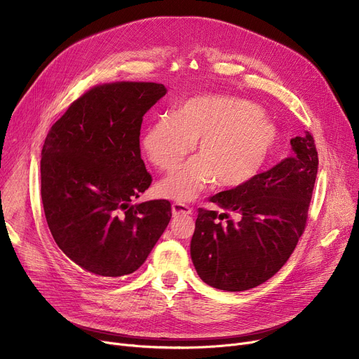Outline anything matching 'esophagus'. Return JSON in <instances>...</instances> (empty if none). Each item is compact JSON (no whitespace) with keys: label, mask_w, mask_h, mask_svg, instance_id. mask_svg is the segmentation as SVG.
I'll use <instances>...</instances> for the list:
<instances>
[{"label":"esophagus","mask_w":359,"mask_h":359,"mask_svg":"<svg viewBox=\"0 0 359 359\" xmlns=\"http://www.w3.org/2000/svg\"><path fill=\"white\" fill-rule=\"evenodd\" d=\"M172 212L173 215H189L192 214V208H189V206L184 205V203H173L172 205Z\"/></svg>","instance_id":"obj_1"}]
</instances>
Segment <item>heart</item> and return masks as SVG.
<instances>
[{
    "label": "heart",
    "mask_w": 359,
    "mask_h": 359,
    "mask_svg": "<svg viewBox=\"0 0 359 359\" xmlns=\"http://www.w3.org/2000/svg\"><path fill=\"white\" fill-rule=\"evenodd\" d=\"M196 143L191 157L157 184V194L177 202L194 201L206 186H240L253 179L273 154L279 130L253 103L221 94L183 100L175 118L161 115L142 135L148 161L172 170Z\"/></svg>",
    "instance_id": "heart-1"
}]
</instances>
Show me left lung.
<instances>
[{"instance_id":"8db88e82","label":"left lung","mask_w":359,"mask_h":359,"mask_svg":"<svg viewBox=\"0 0 359 359\" xmlns=\"http://www.w3.org/2000/svg\"><path fill=\"white\" fill-rule=\"evenodd\" d=\"M291 147L292 157L210 198L224 211L238 212V222L222 225L217 211L198 210L191 257L205 284L231 292L255 288L292 255L306 227L318 158L307 130L292 138Z\"/></svg>"}]
</instances>
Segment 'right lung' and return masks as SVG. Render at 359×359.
Instances as JSON below:
<instances>
[{
  "instance_id": "right-lung-1",
  "label": "right lung",
  "mask_w": 359,
  "mask_h": 359,
  "mask_svg": "<svg viewBox=\"0 0 359 359\" xmlns=\"http://www.w3.org/2000/svg\"><path fill=\"white\" fill-rule=\"evenodd\" d=\"M165 93L156 83L96 86L46 135L41 194L49 230L93 280L135 272L172 218L165 199L132 205L153 180L141 158L142 118Z\"/></svg>"
}]
</instances>
